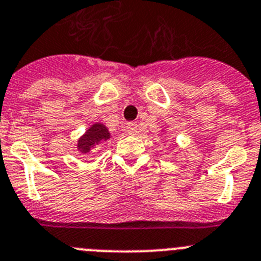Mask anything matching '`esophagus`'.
Returning <instances> with one entry per match:
<instances>
[{"label":"esophagus","mask_w":261,"mask_h":261,"mask_svg":"<svg viewBox=\"0 0 261 261\" xmlns=\"http://www.w3.org/2000/svg\"><path fill=\"white\" fill-rule=\"evenodd\" d=\"M138 130V123L136 122H128L127 125H126V131H127L130 135H134Z\"/></svg>","instance_id":"34e87169"}]
</instances>
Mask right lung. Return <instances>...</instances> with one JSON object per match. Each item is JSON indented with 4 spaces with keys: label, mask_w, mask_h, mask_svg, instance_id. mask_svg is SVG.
I'll use <instances>...</instances> for the list:
<instances>
[{
    "label": "right lung",
    "mask_w": 261,
    "mask_h": 261,
    "mask_svg": "<svg viewBox=\"0 0 261 261\" xmlns=\"http://www.w3.org/2000/svg\"><path fill=\"white\" fill-rule=\"evenodd\" d=\"M110 138V134L105 125L102 123H95L86 131L83 136L78 142V151L82 153H88V152L96 148L97 145L102 144Z\"/></svg>",
    "instance_id": "1"
}]
</instances>
